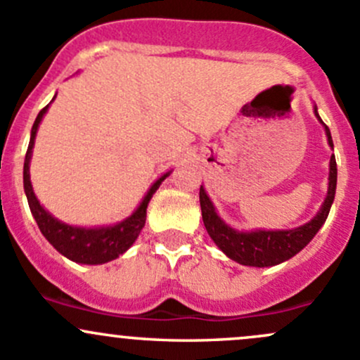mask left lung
Returning <instances> with one entry per match:
<instances>
[{
	"label": "left lung",
	"instance_id": "1",
	"mask_svg": "<svg viewBox=\"0 0 360 360\" xmlns=\"http://www.w3.org/2000/svg\"><path fill=\"white\" fill-rule=\"evenodd\" d=\"M314 114L319 123L324 126L328 143L333 149V139L329 128L322 123L321 116L317 112V105H314ZM336 179H338V169H336L335 154L329 159V176H328V194H326L324 202L319 207L316 217L307 224L300 225L296 229H286V231H265V229H255V231H237L225 224L217 213V207L211 202L210 195L206 194L205 187L201 185L199 191V201H201L202 221L218 248L227 255L231 260L240 265L248 266H274L279 263L290 260L296 253L303 250L314 236L317 234L319 229L324 225L328 218L329 210H331L333 201L336 194Z\"/></svg>",
	"mask_w": 360,
	"mask_h": 360
}]
</instances>
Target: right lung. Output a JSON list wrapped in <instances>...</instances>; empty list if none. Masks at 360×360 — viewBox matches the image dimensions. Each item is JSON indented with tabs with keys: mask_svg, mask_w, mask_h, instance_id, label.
<instances>
[{
	"mask_svg": "<svg viewBox=\"0 0 360 360\" xmlns=\"http://www.w3.org/2000/svg\"><path fill=\"white\" fill-rule=\"evenodd\" d=\"M55 97L51 98V102H53ZM50 103L43 110H39L38 117H36L34 124H32L31 140H29L27 154H25L24 161V191L25 195H27V202L29 207H31L32 217H34L39 231L46 237L48 243L58 253L69 258V260L83 263V265H102V263L116 260V258H120L121 255L126 253L133 246L136 237L142 232L143 225H146L147 206H149L150 199H153L154 192L158 191L159 185L162 184V180L166 176H169L172 172H166L165 175L159 176L150 185L149 191L146 192V195L140 201V205L136 206V210L129 217H126L124 220L117 221V224L98 225V227H79V225L64 224L58 218H55L50 211L44 210V206L38 201L31 184V173H29L36 133H38V128L41 124L44 114L48 112Z\"/></svg>",
	"mask_w": 360,
	"mask_h": 360,
	"instance_id": "obj_1",
	"label": "right lung"
}]
</instances>
